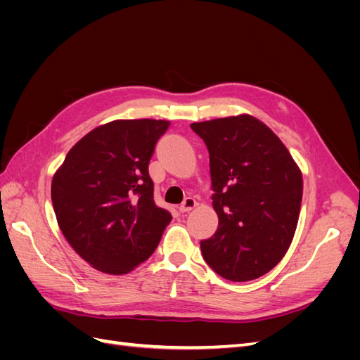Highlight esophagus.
I'll list each match as a JSON object with an SVG mask.
<instances>
[{"instance_id":"1","label":"esophagus","mask_w":360,"mask_h":360,"mask_svg":"<svg viewBox=\"0 0 360 360\" xmlns=\"http://www.w3.org/2000/svg\"><path fill=\"white\" fill-rule=\"evenodd\" d=\"M195 205H197V201H195V200L191 198V197H188V198H184V201L180 204L179 210H180L181 213H188V212H191L192 209H195Z\"/></svg>"}]
</instances>
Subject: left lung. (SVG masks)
Masks as SVG:
<instances>
[{
	"mask_svg": "<svg viewBox=\"0 0 360 360\" xmlns=\"http://www.w3.org/2000/svg\"><path fill=\"white\" fill-rule=\"evenodd\" d=\"M209 150L217 231L201 252L217 275L245 282L274 269L296 231L303 181L281 139L250 115L193 123Z\"/></svg>",
	"mask_w": 360,
	"mask_h": 360,
	"instance_id": "obj_1",
	"label": "left lung"
}]
</instances>
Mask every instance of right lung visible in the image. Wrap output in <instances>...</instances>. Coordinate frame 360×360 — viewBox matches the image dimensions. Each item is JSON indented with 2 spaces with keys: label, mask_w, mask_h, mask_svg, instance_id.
<instances>
[{
  "label": "right lung",
  "mask_w": 360,
  "mask_h": 360,
  "mask_svg": "<svg viewBox=\"0 0 360 360\" xmlns=\"http://www.w3.org/2000/svg\"><path fill=\"white\" fill-rule=\"evenodd\" d=\"M169 123L117 120L76 143L52 179L60 230L81 258L110 275L146 261L171 222L156 205L148 162Z\"/></svg>",
  "instance_id": "1"
}]
</instances>
